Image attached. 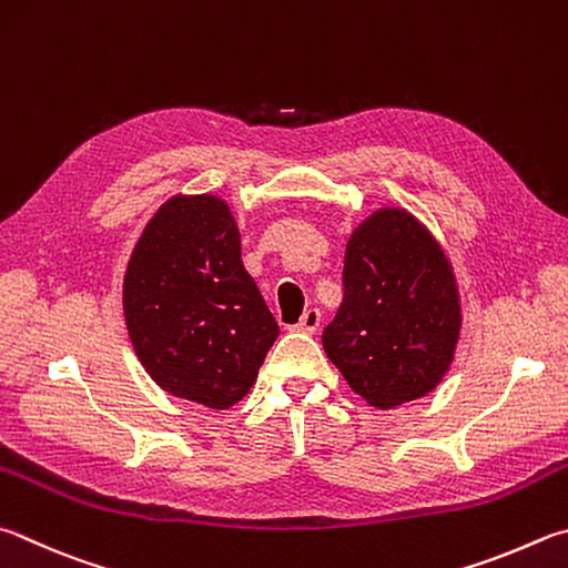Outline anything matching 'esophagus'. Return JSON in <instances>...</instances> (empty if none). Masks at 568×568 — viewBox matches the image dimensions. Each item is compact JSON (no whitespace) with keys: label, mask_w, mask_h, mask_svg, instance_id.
<instances>
[{"label":"esophagus","mask_w":568,"mask_h":568,"mask_svg":"<svg viewBox=\"0 0 568 568\" xmlns=\"http://www.w3.org/2000/svg\"><path fill=\"white\" fill-rule=\"evenodd\" d=\"M317 327H320V313L313 311V307H311V311H305L303 317H301V323L295 325L297 333H305V335H313Z\"/></svg>","instance_id":"34e87169"}]
</instances>
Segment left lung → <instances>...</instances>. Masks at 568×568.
I'll list each match as a JSON object with an SVG mask.
<instances>
[{
	"mask_svg": "<svg viewBox=\"0 0 568 568\" xmlns=\"http://www.w3.org/2000/svg\"><path fill=\"white\" fill-rule=\"evenodd\" d=\"M343 305L323 347L347 385L392 409L435 389L455 359L462 313L445 251L415 215L383 209L345 248Z\"/></svg>",
	"mask_w": 568,
	"mask_h": 568,
	"instance_id": "1",
	"label": "left lung"
}]
</instances>
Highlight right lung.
Masks as SVG:
<instances>
[{
  "mask_svg": "<svg viewBox=\"0 0 568 568\" xmlns=\"http://www.w3.org/2000/svg\"><path fill=\"white\" fill-rule=\"evenodd\" d=\"M131 345L171 395L225 409L253 387L277 329L215 195H173L143 229L123 277Z\"/></svg>",
  "mask_w": 568,
  "mask_h": 568,
  "instance_id": "1",
  "label": "right lung"
}]
</instances>
